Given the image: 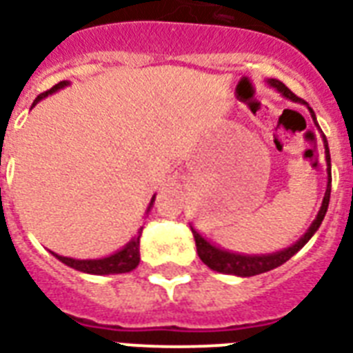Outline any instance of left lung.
<instances>
[{
    "label": "left lung",
    "mask_w": 353,
    "mask_h": 353,
    "mask_svg": "<svg viewBox=\"0 0 353 353\" xmlns=\"http://www.w3.org/2000/svg\"><path fill=\"white\" fill-rule=\"evenodd\" d=\"M268 84L271 88L282 93V97L285 99H290L293 102H301L304 106H307L310 113H312V119L315 122V126L319 128L317 124V117H315V113L313 110L310 108L306 101H302L299 97L290 90V88H285V84H282L280 80L276 79H268ZM321 130V128H319ZM323 135V143H324V155H326V166H328V185H326V192H324V198H323V205H321V209H319V214L317 218L313 220V223L310 225L304 234L299 238V240L293 243V245L285 247L282 251H276V252H269V254H241V252H232V251H227V249H221V247H216L214 243H210L207 238L199 234L192 225V234H194V240H196V249H198V254L201 258V262L210 268L212 271H218V273H225V274H236V276H254V274H260V273H268L271 269L279 268L282 263H285L290 260L293 254L301 251L302 247L306 245L310 238H312L315 232L319 231V227L323 223L324 216H326V210H328V203H330V192H332V161H330V148H328V141L324 137V133L321 132Z\"/></svg>",
    "instance_id": "left-lung-1"
}]
</instances>
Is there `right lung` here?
I'll return each mask as SVG.
<instances>
[{
  "label": "right lung",
  "instance_id": "1",
  "mask_svg": "<svg viewBox=\"0 0 353 353\" xmlns=\"http://www.w3.org/2000/svg\"><path fill=\"white\" fill-rule=\"evenodd\" d=\"M69 85L68 80H62V82H58L57 85H52L51 90L46 91V93H41V95L36 97V101L32 102V108L41 101V99H46L47 95H52V93H57L58 90H62ZM155 201V196L150 201L148 209H146V214L152 209V205ZM141 232H143V227L139 229L137 234L133 236L132 240L128 241L126 245L119 249L117 252H113L110 256L104 258H97V260H77V258H69V256H60L57 252H52L51 254L54 258H58L60 262L69 265V268L77 269L80 273H88V274H121V273H130L133 269L139 265V260H141V254H139V240H141Z\"/></svg>",
  "mask_w": 353,
  "mask_h": 353
}]
</instances>
